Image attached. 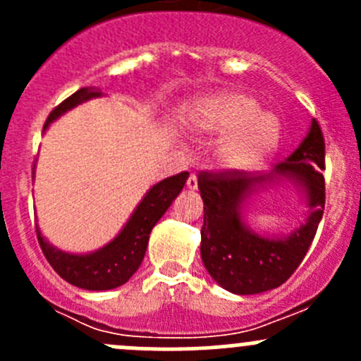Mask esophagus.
<instances>
[{
    "label": "esophagus",
    "instance_id": "esophagus-1",
    "mask_svg": "<svg viewBox=\"0 0 361 361\" xmlns=\"http://www.w3.org/2000/svg\"><path fill=\"white\" fill-rule=\"evenodd\" d=\"M187 187L190 188V190H197V176H195L194 173H192L190 176H188V180H187Z\"/></svg>",
    "mask_w": 361,
    "mask_h": 361
}]
</instances>
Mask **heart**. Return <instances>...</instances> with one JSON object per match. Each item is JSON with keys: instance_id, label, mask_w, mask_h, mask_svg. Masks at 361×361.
Here are the masks:
<instances>
[{"instance_id": "heart-1", "label": "heart", "mask_w": 361, "mask_h": 361, "mask_svg": "<svg viewBox=\"0 0 361 361\" xmlns=\"http://www.w3.org/2000/svg\"><path fill=\"white\" fill-rule=\"evenodd\" d=\"M188 123L197 134H225L216 147L218 160L231 169H248L278 145L281 126L272 113L260 111L243 92L199 97L188 110Z\"/></svg>"}]
</instances>
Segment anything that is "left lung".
I'll list each match as a JSON object with an SVG mask.
<instances>
[{
  "label": "left lung",
  "mask_w": 361,
  "mask_h": 361,
  "mask_svg": "<svg viewBox=\"0 0 361 361\" xmlns=\"http://www.w3.org/2000/svg\"><path fill=\"white\" fill-rule=\"evenodd\" d=\"M325 140L316 120L307 136L276 174L297 178L311 209L304 225L281 239L262 238L241 220L243 202L274 176L248 171H201L197 178L204 201L201 257L211 278L232 293L253 295L281 286L304 260L325 209Z\"/></svg>",
  "instance_id": "8db88e82"
}]
</instances>
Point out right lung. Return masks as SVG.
Here are the masks:
<instances>
[{
    "label": "right lung",
    "mask_w": 361,
    "mask_h": 361,
    "mask_svg": "<svg viewBox=\"0 0 361 361\" xmlns=\"http://www.w3.org/2000/svg\"><path fill=\"white\" fill-rule=\"evenodd\" d=\"M97 96H101L99 90H76L75 94H71L68 99H64L63 103L57 104L50 111L45 127L50 122H54L57 116L75 108L76 104ZM187 178L188 173L183 171V173L174 174V176L166 178V180L154 185L147 192L140 206L136 207V211L129 218L122 232L111 243H108L104 248L94 251L90 255L64 253V251H59L54 248L52 245H49L43 239L39 228L36 227V238H38L39 248H42L43 255L49 260V264L52 265L54 271L71 285L83 290L116 288V286L129 281L130 276L137 271V267H140L145 258L152 228L160 220V216L166 213L171 202L176 199V195L180 194L183 185L187 183Z\"/></svg>",
    "instance_id": "obj_1"
}]
</instances>
